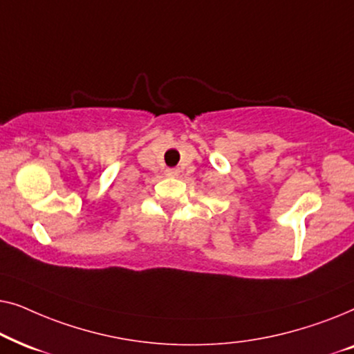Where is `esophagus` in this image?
<instances>
[{"label":"esophagus","mask_w":354,"mask_h":354,"mask_svg":"<svg viewBox=\"0 0 354 354\" xmlns=\"http://www.w3.org/2000/svg\"><path fill=\"white\" fill-rule=\"evenodd\" d=\"M167 176L169 177H176V176H178V171H177V169H167Z\"/></svg>","instance_id":"obj_1"}]
</instances>
